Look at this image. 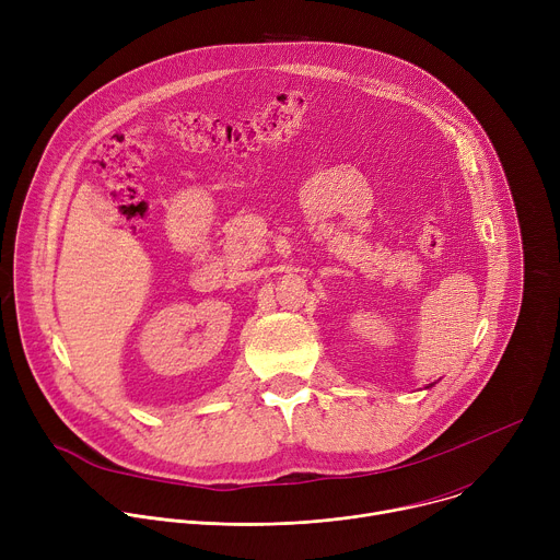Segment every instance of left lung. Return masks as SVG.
Wrapping results in <instances>:
<instances>
[{
  "label": "left lung",
  "mask_w": 560,
  "mask_h": 560,
  "mask_svg": "<svg viewBox=\"0 0 560 560\" xmlns=\"http://www.w3.org/2000/svg\"><path fill=\"white\" fill-rule=\"evenodd\" d=\"M428 387H432V385H428Z\"/></svg>",
  "instance_id": "obj_1"
}]
</instances>
